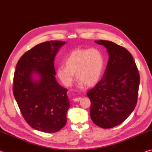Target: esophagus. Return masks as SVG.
<instances>
[{
    "label": "esophagus",
    "instance_id": "1",
    "mask_svg": "<svg viewBox=\"0 0 152 152\" xmlns=\"http://www.w3.org/2000/svg\"><path fill=\"white\" fill-rule=\"evenodd\" d=\"M81 99V97H76V98H74V99H73V100H74V102H80V100Z\"/></svg>",
    "mask_w": 152,
    "mask_h": 152
}]
</instances>
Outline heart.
Returning a JSON list of instances; mask_svg holds the SVG:
<instances>
[{
    "label": "heart",
    "instance_id": "1",
    "mask_svg": "<svg viewBox=\"0 0 152 152\" xmlns=\"http://www.w3.org/2000/svg\"><path fill=\"white\" fill-rule=\"evenodd\" d=\"M63 62L64 66L56 69V75L66 87L72 86L74 73L80 88L95 86L102 78L105 67L103 55L95 48L74 49L66 56Z\"/></svg>",
    "mask_w": 152,
    "mask_h": 152
}]
</instances>
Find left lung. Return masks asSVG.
<instances>
[{
  "label": "left lung",
  "instance_id": "obj_1",
  "mask_svg": "<svg viewBox=\"0 0 152 152\" xmlns=\"http://www.w3.org/2000/svg\"><path fill=\"white\" fill-rule=\"evenodd\" d=\"M105 46L109 61L102 79L87 92L91 101L90 117L103 129L125 121L137 103L140 74L130 53L112 41H95Z\"/></svg>",
  "mask_w": 152,
  "mask_h": 152
}]
</instances>
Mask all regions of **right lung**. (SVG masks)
I'll return each mask as SVG.
<instances>
[{
  "label": "right lung",
  "instance_id": "right-lung-1",
  "mask_svg": "<svg viewBox=\"0 0 152 152\" xmlns=\"http://www.w3.org/2000/svg\"><path fill=\"white\" fill-rule=\"evenodd\" d=\"M65 43L48 41L26 52L16 64L13 80V94L21 113L29 126L41 132L53 133L66 123L70 107L67 90L55 78V57ZM36 73L40 79L34 80Z\"/></svg>",
  "mask_w": 152,
  "mask_h": 152
}]
</instances>
